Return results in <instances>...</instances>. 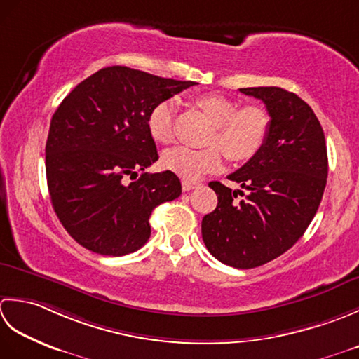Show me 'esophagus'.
Returning a JSON list of instances; mask_svg holds the SVG:
<instances>
[{"label":"esophagus","mask_w":359,"mask_h":359,"mask_svg":"<svg viewBox=\"0 0 359 359\" xmlns=\"http://www.w3.org/2000/svg\"><path fill=\"white\" fill-rule=\"evenodd\" d=\"M196 186V182H194V181H186V180H182V190H184V192H189V190H192V189H195Z\"/></svg>","instance_id":"esophagus-1"}]
</instances>
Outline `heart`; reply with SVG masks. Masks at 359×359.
<instances>
[{"instance_id": "obj_1", "label": "heart", "mask_w": 359, "mask_h": 359, "mask_svg": "<svg viewBox=\"0 0 359 359\" xmlns=\"http://www.w3.org/2000/svg\"><path fill=\"white\" fill-rule=\"evenodd\" d=\"M195 107L212 123V131L206 144L220 147L226 158L232 163H246L252 159L265 145L271 118L260 105H245L237 108L232 99L222 94H203L194 100ZM175 102L163 100L150 109L147 126L156 142L173 141ZM213 145L201 150L175 147L163 156V165L186 181H195L203 175L217 172L223 165V155Z\"/></svg>"}]
</instances>
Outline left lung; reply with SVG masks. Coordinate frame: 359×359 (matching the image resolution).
I'll return each mask as SVG.
<instances>
[{"label": "left lung", "mask_w": 359, "mask_h": 359, "mask_svg": "<svg viewBox=\"0 0 359 359\" xmlns=\"http://www.w3.org/2000/svg\"><path fill=\"white\" fill-rule=\"evenodd\" d=\"M240 93L265 104L271 128L257 155L228 177L246 194L209 182L218 204L204 215L201 233L215 259L250 269L279 257L304 236L323 200L328 159L316 114L294 93L279 86Z\"/></svg>", "instance_id": "1"}]
</instances>
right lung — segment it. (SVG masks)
I'll list each match as a JSON object with an SVG mask.
<instances>
[{"label": "right lung", "mask_w": 359, "mask_h": 359, "mask_svg": "<svg viewBox=\"0 0 359 359\" xmlns=\"http://www.w3.org/2000/svg\"><path fill=\"white\" fill-rule=\"evenodd\" d=\"M194 85L108 67L58 105L46 141L48 189L58 220L79 245L119 257L147 243L153 209L181 195L175 173L144 172L158 161L149 113ZM137 171L142 177L127 183Z\"/></svg>", "instance_id": "1"}]
</instances>
